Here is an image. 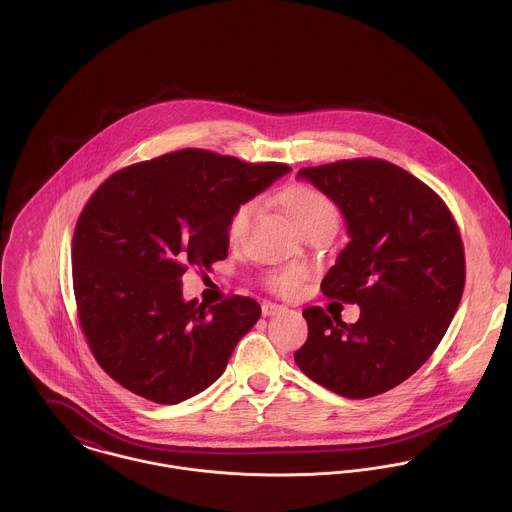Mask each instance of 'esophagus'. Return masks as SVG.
<instances>
[{
    "label": "esophagus",
    "mask_w": 512,
    "mask_h": 512,
    "mask_svg": "<svg viewBox=\"0 0 512 512\" xmlns=\"http://www.w3.org/2000/svg\"><path fill=\"white\" fill-rule=\"evenodd\" d=\"M282 311H284V305H278V303H272V301L262 303V315L264 317H270V315H276V313H282Z\"/></svg>",
    "instance_id": "obj_1"
}]
</instances>
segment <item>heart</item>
Listing matches in <instances>:
<instances>
[{
    "mask_svg": "<svg viewBox=\"0 0 512 512\" xmlns=\"http://www.w3.org/2000/svg\"><path fill=\"white\" fill-rule=\"evenodd\" d=\"M276 199H278V205L282 207V211L286 213V217L301 234H305L313 228H333L335 230V226H337V220H339L337 207L333 205V201L329 197H325L321 191H317L311 185L293 183V185L284 187ZM254 213H256L254 203H246L234 211L230 224H228V238L232 242L240 240L246 234L250 222L254 219ZM299 280H301L299 270H286V272H278V274L270 276L268 284L276 292L293 293L299 286Z\"/></svg>",
    "mask_w": 512,
    "mask_h": 512,
    "instance_id": "heart-1",
    "label": "heart"
}]
</instances>
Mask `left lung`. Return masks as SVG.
<instances>
[{
    "mask_svg": "<svg viewBox=\"0 0 512 512\" xmlns=\"http://www.w3.org/2000/svg\"><path fill=\"white\" fill-rule=\"evenodd\" d=\"M341 211L349 244L325 274L327 297L357 303L345 323L307 307V341L295 365L339 396L361 400L412 376L436 351L463 295L465 256L455 220L420 179L382 159L307 167Z\"/></svg>",
    "mask_w": 512,
    "mask_h": 512,
    "instance_id": "obj_1",
    "label": "left lung"
}]
</instances>
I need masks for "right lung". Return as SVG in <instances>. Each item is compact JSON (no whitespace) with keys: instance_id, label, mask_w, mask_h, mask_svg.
Returning a JSON list of instances; mask_svg holds the SVG:
<instances>
[{"instance_id":"right-lung-1","label":"right lung","mask_w":512,"mask_h":512,"mask_svg":"<svg viewBox=\"0 0 512 512\" xmlns=\"http://www.w3.org/2000/svg\"><path fill=\"white\" fill-rule=\"evenodd\" d=\"M290 171L181 149L98 187L74 230V297L92 355L116 382L179 404L220 378L262 309L240 295L187 301L183 274L224 260L234 211Z\"/></svg>"}]
</instances>
